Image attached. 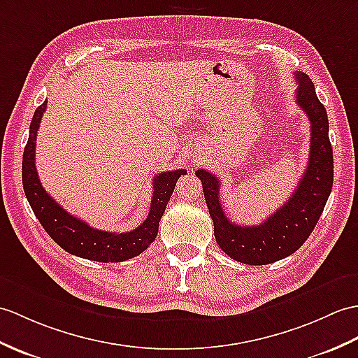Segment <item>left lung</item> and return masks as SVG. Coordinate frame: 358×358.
<instances>
[{
	"instance_id": "obj_1",
	"label": "left lung",
	"mask_w": 358,
	"mask_h": 358,
	"mask_svg": "<svg viewBox=\"0 0 358 358\" xmlns=\"http://www.w3.org/2000/svg\"><path fill=\"white\" fill-rule=\"evenodd\" d=\"M294 76L299 84L296 103L311 123L310 159L293 195L280 209L257 226H238L229 221L221 206L220 178L206 169L195 172L203 182L215 239L221 250L238 262L267 265L293 255L311 235L331 194L334 159L327 110L317 99L311 79L301 71Z\"/></svg>"
}]
</instances>
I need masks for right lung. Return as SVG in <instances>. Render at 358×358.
<instances>
[{
  "label": "right lung",
  "instance_id": "obj_1",
  "mask_svg": "<svg viewBox=\"0 0 358 358\" xmlns=\"http://www.w3.org/2000/svg\"><path fill=\"white\" fill-rule=\"evenodd\" d=\"M47 101L36 108L30 123V134L22 155V186L38 221L55 243L70 255L97 262H122L143 253L154 243L159 224L185 169L162 172L154 177L151 210L140 226L124 234H113L90 227L57 204L43 187L35 166L36 134Z\"/></svg>",
  "mask_w": 358,
  "mask_h": 358
}]
</instances>
